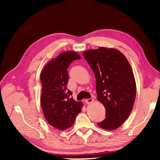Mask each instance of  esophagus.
<instances>
[{
  "label": "esophagus",
  "instance_id": "esophagus-1",
  "mask_svg": "<svg viewBox=\"0 0 160 160\" xmlns=\"http://www.w3.org/2000/svg\"><path fill=\"white\" fill-rule=\"evenodd\" d=\"M85 103H86L89 104V103H91L93 102V99H92V98H90V99H85Z\"/></svg>",
  "mask_w": 160,
  "mask_h": 160
}]
</instances>
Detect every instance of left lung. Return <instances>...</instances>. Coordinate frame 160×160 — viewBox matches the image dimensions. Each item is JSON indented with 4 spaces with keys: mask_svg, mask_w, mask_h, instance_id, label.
I'll use <instances>...</instances> for the list:
<instances>
[{
    "mask_svg": "<svg viewBox=\"0 0 160 160\" xmlns=\"http://www.w3.org/2000/svg\"><path fill=\"white\" fill-rule=\"evenodd\" d=\"M83 55L95 74L97 98L105 109V119L98 126L116 129L129 117L136 96L132 67L123 53L113 48L89 49Z\"/></svg>",
    "mask_w": 160,
    "mask_h": 160,
    "instance_id": "left-lung-1",
    "label": "left lung"
}]
</instances>
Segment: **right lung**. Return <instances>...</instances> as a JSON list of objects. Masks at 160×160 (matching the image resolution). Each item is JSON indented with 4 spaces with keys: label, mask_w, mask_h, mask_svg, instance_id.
Listing matches in <instances>:
<instances>
[{
    "label": "right lung",
    "mask_w": 160,
    "mask_h": 160,
    "mask_svg": "<svg viewBox=\"0 0 160 160\" xmlns=\"http://www.w3.org/2000/svg\"><path fill=\"white\" fill-rule=\"evenodd\" d=\"M81 59L73 51L61 52L48 62L40 75L42 83L41 104L45 118L51 126L59 130L71 127L83 103L76 101L67 88L69 76L67 69L72 61Z\"/></svg>",
    "instance_id": "right-lung-1"
}]
</instances>
